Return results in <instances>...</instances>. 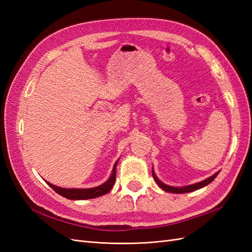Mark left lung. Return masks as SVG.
<instances>
[{"mask_svg":"<svg viewBox=\"0 0 252 252\" xmlns=\"http://www.w3.org/2000/svg\"><path fill=\"white\" fill-rule=\"evenodd\" d=\"M220 171L216 172L215 174H212L211 177L205 179L199 183H194V184H191V185H187V186H183V187H174V186H169L165 184V183H163L161 180H158V178L156 175L154 169H152V175H154V179L155 181L157 182V184L161 187L163 190H165V191L167 192H171V193H186V192H191V191H195V190L197 189H201L205 186H207L209 183H211L213 180H215L217 178V175L219 174Z\"/></svg>","mask_w":252,"mask_h":252,"instance_id":"8db88e82","label":"left lung"}]
</instances>
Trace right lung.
Masks as SVG:
<instances>
[{
  "mask_svg": "<svg viewBox=\"0 0 252 252\" xmlns=\"http://www.w3.org/2000/svg\"><path fill=\"white\" fill-rule=\"evenodd\" d=\"M118 162H119V159L113 165V168H112L109 179L105 183H103V184L100 186L93 187V188H63V187H59V186L53 185L49 182H46V183L53 190H55L57 193L66 197V199H68V200L94 199V197H98V196L108 193L111 190V188L113 187L114 182H116Z\"/></svg>",
  "mask_w": 252,
  "mask_h": 252,
  "instance_id": "right-lung-1",
  "label": "right lung"
}]
</instances>
